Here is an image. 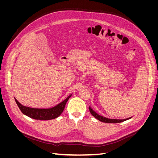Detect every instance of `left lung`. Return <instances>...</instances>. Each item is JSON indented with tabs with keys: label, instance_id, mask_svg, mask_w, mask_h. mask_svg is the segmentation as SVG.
I'll list each match as a JSON object with an SVG mask.
<instances>
[{
	"label": "left lung",
	"instance_id": "1",
	"mask_svg": "<svg viewBox=\"0 0 158 158\" xmlns=\"http://www.w3.org/2000/svg\"><path fill=\"white\" fill-rule=\"evenodd\" d=\"M89 110L91 114H92V115L95 118H97L98 120H99L100 121L103 122V123H121V122L125 121L127 120V119H129V118H131V117H130V118H126V119H112V118H106V117H105L99 115V114H98L97 113H95L94 111V110L92 108H91L90 107H89Z\"/></svg>",
	"mask_w": 158,
	"mask_h": 158
}]
</instances>
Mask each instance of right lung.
Returning <instances> with one entry per match:
<instances>
[{"mask_svg": "<svg viewBox=\"0 0 158 158\" xmlns=\"http://www.w3.org/2000/svg\"><path fill=\"white\" fill-rule=\"evenodd\" d=\"M71 95H70L67 98L64 99L63 102L57 105V106L50 109H35L26 107L19 103L16 98L14 99H15L16 103L19 109H20L22 113L24 114L25 115L33 119H37V120L47 121L54 119L60 115L61 113L64 111L66 102L71 97Z\"/></svg>", "mask_w": 158, "mask_h": 158, "instance_id": "1", "label": "right lung"}]
</instances>
